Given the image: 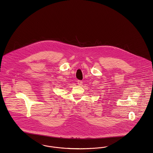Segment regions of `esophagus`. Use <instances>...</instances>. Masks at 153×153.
Instances as JSON below:
<instances>
[{
    "mask_svg": "<svg viewBox=\"0 0 153 153\" xmlns=\"http://www.w3.org/2000/svg\"><path fill=\"white\" fill-rule=\"evenodd\" d=\"M77 84L79 85H81L82 84V81H80V80H78L77 81Z\"/></svg>",
    "mask_w": 153,
    "mask_h": 153,
    "instance_id": "esophagus-1",
    "label": "esophagus"
}]
</instances>
